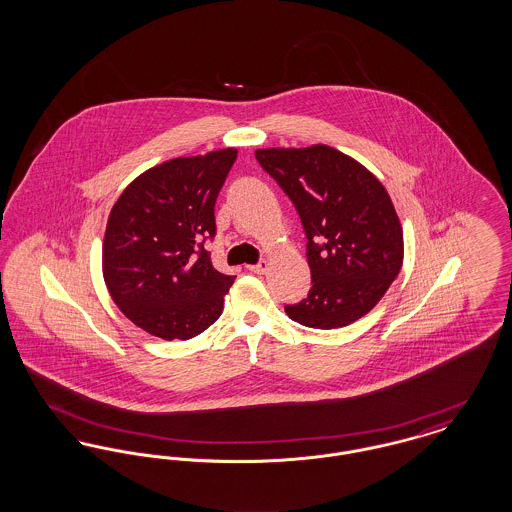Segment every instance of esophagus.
Returning <instances> with one entry per match:
<instances>
[{
  "instance_id": "34e87169",
  "label": "esophagus",
  "mask_w": 512,
  "mask_h": 512,
  "mask_svg": "<svg viewBox=\"0 0 512 512\" xmlns=\"http://www.w3.org/2000/svg\"><path fill=\"white\" fill-rule=\"evenodd\" d=\"M247 268H249L251 272H255V274H263V272H267L268 261H265V259H263V261H259L257 265H251V267Z\"/></svg>"
}]
</instances>
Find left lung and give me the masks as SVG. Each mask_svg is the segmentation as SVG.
Returning <instances> with one entry per match:
<instances>
[{"label":"left lung","mask_w":512,"mask_h":512,"mask_svg":"<svg viewBox=\"0 0 512 512\" xmlns=\"http://www.w3.org/2000/svg\"><path fill=\"white\" fill-rule=\"evenodd\" d=\"M259 165L292 199L307 236L311 290L288 317L320 330L347 326L384 297L403 265V230L390 195L334 147L257 149Z\"/></svg>","instance_id":"8db88e82"}]
</instances>
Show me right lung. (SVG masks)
<instances>
[{"label":"right lung","instance_id":"add662e5","mask_svg":"<svg viewBox=\"0 0 512 512\" xmlns=\"http://www.w3.org/2000/svg\"><path fill=\"white\" fill-rule=\"evenodd\" d=\"M238 157L226 147L178 157L140 174L117 199L103 240V278L136 326L163 340H190L222 313L236 276L211 263L215 203Z\"/></svg>","mask_w":512,"mask_h":512}]
</instances>
